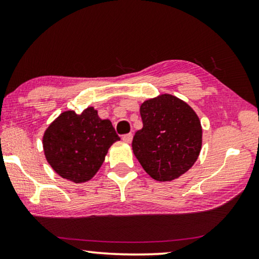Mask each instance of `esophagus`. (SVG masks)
Listing matches in <instances>:
<instances>
[{"label":"esophagus","mask_w":259,"mask_h":259,"mask_svg":"<svg viewBox=\"0 0 259 259\" xmlns=\"http://www.w3.org/2000/svg\"><path fill=\"white\" fill-rule=\"evenodd\" d=\"M132 138H133V136H132V133H127V134H123L122 136V140L125 141V143H131V141H132Z\"/></svg>","instance_id":"esophagus-1"}]
</instances>
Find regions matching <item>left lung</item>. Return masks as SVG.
Returning <instances> with one entry per match:
<instances>
[{
	"instance_id": "left-lung-1",
	"label": "left lung",
	"mask_w": 259,
	"mask_h": 259,
	"mask_svg": "<svg viewBox=\"0 0 259 259\" xmlns=\"http://www.w3.org/2000/svg\"><path fill=\"white\" fill-rule=\"evenodd\" d=\"M143 128L132 148L143 168L158 182H171L192 167L201 148V126L186 102L169 94L140 106Z\"/></svg>"
}]
</instances>
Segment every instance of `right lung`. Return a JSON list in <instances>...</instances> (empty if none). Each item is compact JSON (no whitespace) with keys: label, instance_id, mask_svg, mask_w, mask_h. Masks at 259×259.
<instances>
[{"label":"right lung","instance_id":"obj_1","mask_svg":"<svg viewBox=\"0 0 259 259\" xmlns=\"http://www.w3.org/2000/svg\"><path fill=\"white\" fill-rule=\"evenodd\" d=\"M120 140L108 119L93 107L76 114L63 112L44 136L45 155L53 169L74 183L90 180L101 167L108 148Z\"/></svg>","mask_w":259,"mask_h":259}]
</instances>
